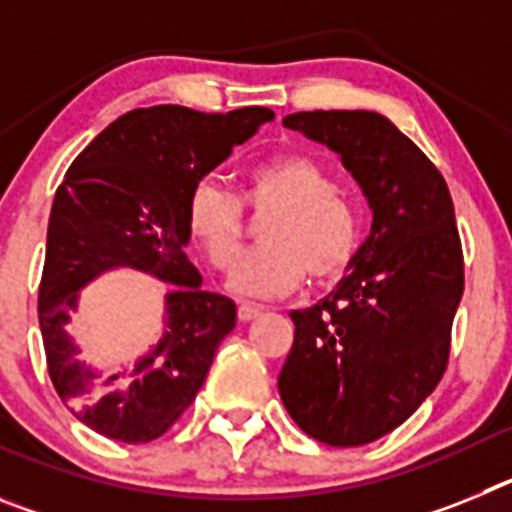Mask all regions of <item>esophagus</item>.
Here are the masks:
<instances>
[{"mask_svg": "<svg viewBox=\"0 0 512 512\" xmlns=\"http://www.w3.org/2000/svg\"><path fill=\"white\" fill-rule=\"evenodd\" d=\"M259 315H261L259 305H248V302H241V305H238V320H241V323H248V320L259 318Z\"/></svg>", "mask_w": 512, "mask_h": 512, "instance_id": "obj_1", "label": "esophagus"}]
</instances>
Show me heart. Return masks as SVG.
Returning a JSON list of instances; mask_svg holds the SVG:
<instances>
[{
	"label": "heart",
	"mask_w": 512,
	"mask_h": 512,
	"mask_svg": "<svg viewBox=\"0 0 512 512\" xmlns=\"http://www.w3.org/2000/svg\"><path fill=\"white\" fill-rule=\"evenodd\" d=\"M246 202L253 210H277V215L261 235L266 246L230 269L225 287L235 297L289 295L305 274L330 282L354 261L361 238L359 212L310 156H279L248 171ZM189 230L212 266L228 269L243 251V202L220 182L205 179L189 202Z\"/></svg>",
	"instance_id": "obj_1"
}]
</instances>
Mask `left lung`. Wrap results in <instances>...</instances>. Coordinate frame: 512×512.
<instances>
[{
    "label": "left lung",
    "instance_id": "1",
    "mask_svg": "<svg viewBox=\"0 0 512 512\" xmlns=\"http://www.w3.org/2000/svg\"><path fill=\"white\" fill-rule=\"evenodd\" d=\"M284 128L341 156L369 202L372 233L336 292L289 312L295 343L279 395L315 441L364 446L405 423L449 364L464 292L454 202L441 171L384 115L297 112Z\"/></svg>",
    "mask_w": 512,
    "mask_h": 512
}]
</instances>
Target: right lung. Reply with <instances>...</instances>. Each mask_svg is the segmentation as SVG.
<instances>
[{
  "label": "right lung",
  "instance_id": "add662e5",
  "mask_svg": "<svg viewBox=\"0 0 512 512\" xmlns=\"http://www.w3.org/2000/svg\"><path fill=\"white\" fill-rule=\"evenodd\" d=\"M274 120L266 107L228 115L158 104L110 122L76 156L48 223L38 320L58 397L92 431L122 443L164 436L205 382L235 328V302L202 289L187 259L189 202L197 184ZM135 268L169 281L159 343L120 373L78 359L65 325L78 292L99 273Z\"/></svg>",
  "mask_w": 512,
  "mask_h": 512
}]
</instances>
